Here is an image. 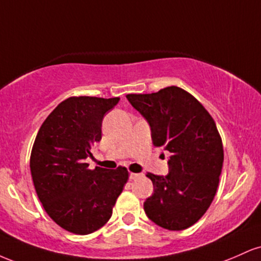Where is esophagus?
Masks as SVG:
<instances>
[{"label":"esophagus","instance_id":"obj_1","mask_svg":"<svg viewBox=\"0 0 261 261\" xmlns=\"http://www.w3.org/2000/svg\"><path fill=\"white\" fill-rule=\"evenodd\" d=\"M140 176H141L140 173H130V174H128V178H130L131 180H135V179L140 178Z\"/></svg>","mask_w":261,"mask_h":261}]
</instances>
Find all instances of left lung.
Masks as SVG:
<instances>
[{"label": "left lung", "mask_w": 261, "mask_h": 261, "mask_svg": "<svg viewBox=\"0 0 261 261\" xmlns=\"http://www.w3.org/2000/svg\"><path fill=\"white\" fill-rule=\"evenodd\" d=\"M126 98L148 122L155 147L170 152L168 174H146L153 182V194L143 202L146 215L162 228H189L216 195L223 164L216 124L202 104L179 87Z\"/></svg>", "instance_id": "1"}]
</instances>
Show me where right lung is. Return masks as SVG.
<instances>
[{
  "label": "right lung",
  "mask_w": 261,
  "mask_h": 261,
  "mask_svg": "<svg viewBox=\"0 0 261 261\" xmlns=\"http://www.w3.org/2000/svg\"><path fill=\"white\" fill-rule=\"evenodd\" d=\"M120 98L71 97L45 119L35 137L31 172L46 214L60 227L89 234L112 217L128 173L126 168L88 169L86 160L101 139L104 115Z\"/></svg>",
  "instance_id": "add662e5"
}]
</instances>
